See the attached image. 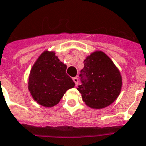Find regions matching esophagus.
<instances>
[{
	"label": "esophagus",
	"instance_id": "obj_1",
	"mask_svg": "<svg viewBox=\"0 0 146 146\" xmlns=\"http://www.w3.org/2000/svg\"><path fill=\"white\" fill-rule=\"evenodd\" d=\"M73 82L75 83V85L76 86L78 85V78H77V77H73Z\"/></svg>",
	"mask_w": 146,
	"mask_h": 146
}]
</instances>
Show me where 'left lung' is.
<instances>
[{
  "instance_id": "obj_1",
  "label": "left lung",
  "mask_w": 146,
  "mask_h": 146,
  "mask_svg": "<svg viewBox=\"0 0 146 146\" xmlns=\"http://www.w3.org/2000/svg\"><path fill=\"white\" fill-rule=\"evenodd\" d=\"M80 71L82 84L77 90L83 101L92 109H103L113 103L122 88V76L110 58L101 51H96L84 61Z\"/></svg>"
}]
</instances>
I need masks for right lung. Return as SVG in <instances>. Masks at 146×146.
Wrapping results in <instances>:
<instances>
[{"mask_svg": "<svg viewBox=\"0 0 146 146\" xmlns=\"http://www.w3.org/2000/svg\"><path fill=\"white\" fill-rule=\"evenodd\" d=\"M62 63L54 51H44L30 70L28 89L33 98L44 107H53L60 102L67 90L75 84L66 73Z\"/></svg>", "mask_w": 146, "mask_h": 146, "instance_id": "right-lung-1", "label": "right lung"}]
</instances>
